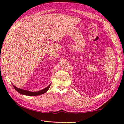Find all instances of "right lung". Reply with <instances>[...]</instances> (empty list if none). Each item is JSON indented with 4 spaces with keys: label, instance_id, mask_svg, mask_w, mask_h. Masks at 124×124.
<instances>
[{
    "label": "right lung",
    "instance_id": "add662e5",
    "mask_svg": "<svg viewBox=\"0 0 124 124\" xmlns=\"http://www.w3.org/2000/svg\"><path fill=\"white\" fill-rule=\"evenodd\" d=\"M51 84H50V85L48 87H47L46 88L42 89V90H40V91H38V92H30V91H26V90H23V89L18 88L16 87H15L13 85V87H14V88L18 92V93H20V94H23V95H28V96H37V95H39L43 94L45 93H46V92L48 90L49 87H50V86H51Z\"/></svg>",
    "mask_w": 124,
    "mask_h": 124
}]
</instances>
